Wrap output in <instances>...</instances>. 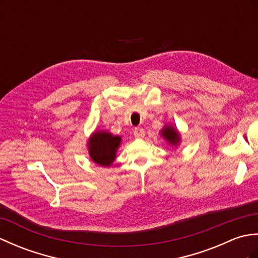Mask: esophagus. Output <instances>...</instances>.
<instances>
[{"instance_id": "1", "label": "esophagus", "mask_w": 258, "mask_h": 258, "mask_svg": "<svg viewBox=\"0 0 258 258\" xmlns=\"http://www.w3.org/2000/svg\"><path fill=\"white\" fill-rule=\"evenodd\" d=\"M134 136L136 139H143L145 136V131L142 127H136L134 130Z\"/></svg>"}]
</instances>
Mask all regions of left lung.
I'll return each instance as SVG.
<instances>
[{
    "mask_svg": "<svg viewBox=\"0 0 258 258\" xmlns=\"http://www.w3.org/2000/svg\"><path fill=\"white\" fill-rule=\"evenodd\" d=\"M162 135L164 138L166 139L167 142H169L171 144L176 145L178 142H179V135L178 132L176 130H174L172 126H166V127H164Z\"/></svg>",
    "mask_w": 258,
    "mask_h": 258,
    "instance_id": "left-lung-1",
    "label": "left lung"
}]
</instances>
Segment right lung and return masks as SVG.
Instances as JSON below:
<instances>
[{"label": "right lung", "instance_id": "right-lung-1", "mask_svg": "<svg viewBox=\"0 0 258 258\" xmlns=\"http://www.w3.org/2000/svg\"><path fill=\"white\" fill-rule=\"evenodd\" d=\"M120 138L107 132H96L90 139V156L98 165L109 166L113 163Z\"/></svg>", "mask_w": 258, "mask_h": 258}]
</instances>
